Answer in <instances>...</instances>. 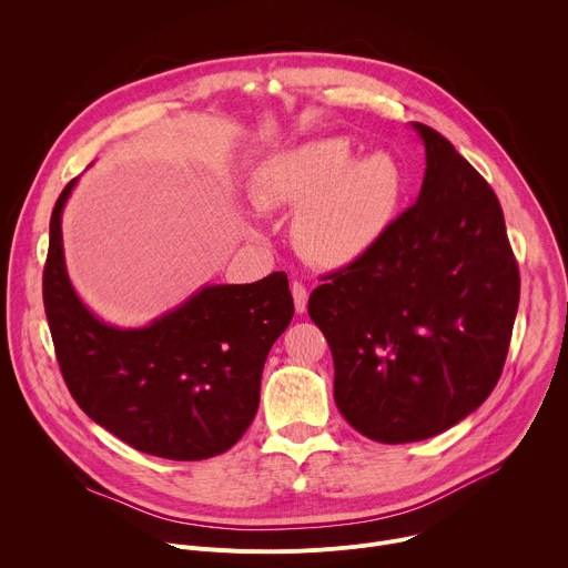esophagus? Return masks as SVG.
<instances>
[{"label":"esophagus","instance_id":"esophagus-1","mask_svg":"<svg viewBox=\"0 0 568 568\" xmlns=\"http://www.w3.org/2000/svg\"><path fill=\"white\" fill-rule=\"evenodd\" d=\"M292 296H294V307H296V312L303 314L305 307H307V290H305V285L292 283Z\"/></svg>","mask_w":568,"mask_h":568}]
</instances>
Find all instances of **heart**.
Here are the masks:
<instances>
[{
	"mask_svg": "<svg viewBox=\"0 0 568 568\" xmlns=\"http://www.w3.org/2000/svg\"><path fill=\"white\" fill-rule=\"evenodd\" d=\"M357 156L348 136H316L272 152L254 173L252 197L261 209L301 206L294 242L318 267L362 261L399 211L402 166L382 152Z\"/></svg>",
	"mask_w": 568,
	"mask_h": 568,
	"instance_id": "heart-1",
	"label": "heart"
}]
</instances>
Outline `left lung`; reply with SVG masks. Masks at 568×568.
Wrapping results in <instances>:
<instances>
[{"instance_id":"8db88e82","label":"left lung","mask_w":568,"mask_h":568,"mask_svg":"<svg viewBox=\"0 0 568 568\" xmlns=\"http://www.w3.org/2000/svg\"><path fill=\"white\" fill-rule=\"evenodd\" d=\"M425 145L420 195L307 312L335 362V402L366 438L416 443L476 412L497 386L519 307L501 204L456 148Z\"/></svg>"}]
</instances>
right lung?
Listing matches in <instances>:
<instances>
[{
	"instance_id": "1",
	"label": "right lung",
	"mask_w": 568,
	"mask_h": 568,
	"mask_svg": "<svg viewBox=\"0 0 568 568\" xmlns=\"http://www.w3.org/2000/svg\"><path fill=\"white\" fill-rule=\"evenodd\" d=\"M60 193L49 224L42 294L69 393L97 425L169 460H202L233 447L261 402L263 366L294 316L287 276L204 285L141 328L99 318L75 294L64 263Z\"/></svg>"
}]
</instances>
